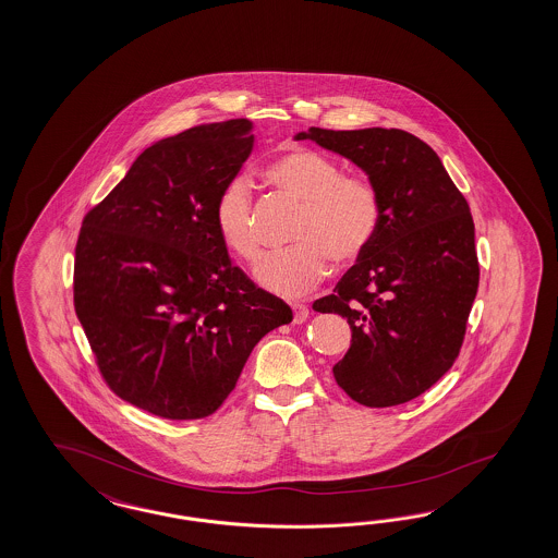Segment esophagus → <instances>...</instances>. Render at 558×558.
Here are the masks:
<instances>
[{"mask_svg":"<svg viewBox=\"0 0 558 558\" xmlns=\"http://www.w3.org/2000/svg\"><path fill=\"white\" fill-rule=\"evenodd\" d=\"M292 313H294V325H302L306 318H308V306L306 304H300V302H294L292 304Z\"/></svg>","mask_w":558,"mask_h":558,"instance_id":"1","label":"esophagus"}]
</instances>
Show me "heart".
<instances>
[{
  "instance_id": "b5f03b06",
  "label": "heart",
  "mask_w": 558,
  "mask_h": 558,
  "mask_svg": "<svg viewBox=\"0 0 558 558\" xmlns=\"http://www.w3.org/2000/svg\"><path fill=\"white\" fill-rule=\"evenodd\" d=\"M276 190L304 204L292 245L262 259L256 280L278 296L296 299L327 278L330 258L347 264L361 258L380 223V195L365 175H344L320 150L288 147L264 167ZM214 221L221 244L242 262L262 252L258 221L247 181L233 178L219 193Z\"/></svg>"
}]
</instances>
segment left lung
<instances>
[{
	"label": "left lung",
	"instance_id": "obj_1",
	"mask_svg": "<svg viewBox=\"0 0 558 558\" xmlns=\"http://www.w3.org/2000/svg\"><path fill=\"white\" fill-rule=\"evenodd\" d=\"M311 138L361 167L377 185L380 223L367 252L316 313L347 318L351 349L335 380L365 408L425 393L456 363L480 282L470 205L427 143L401 129L328 131Z\"/></svg>",
	"mask_w": 558,
	"mask_h": 558
}]
</instances>
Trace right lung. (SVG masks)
Returning <instances> with one entry per match:
<instances>
[{"label": "right lung", "mask_w": 558, "mask_h": 558, "mask_svg": "<svg viewBox=\"0 0 558 558\" xmlns=\"http://www.w3.org/2000/svg\"><path fill=\"white\" fill-rule=\"evenodd\" d=\"M247 119L199 124L136 157L82 219L74 311L110 391L165 420H202L252 349L292 323L231 264L214 209L254 147Z\"/></svg>", "instance_id": "add662e5"}]
</instances>
